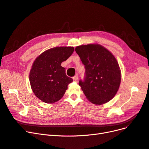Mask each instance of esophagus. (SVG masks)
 <instances>
[{
  "mask_svg": "<svg viewBox=\"0 0 149 149\" xmlns=\"http://www.w3.org/2000/svg\"><path fill=\"white\" fill-rule=\"evenodd\" d=\"M78 79H79L78 75H75V76H74V77H73V80H74V81H77Z\"/></svg>",
  "mask_w": 149,
  "mask_h": 149,
  "instance_id": "esophagus-1",
  "label": "esophagus"
}]
</instances>
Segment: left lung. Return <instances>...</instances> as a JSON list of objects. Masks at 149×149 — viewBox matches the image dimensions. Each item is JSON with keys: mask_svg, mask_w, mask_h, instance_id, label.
Listing matches in <instances>:
<instances>
[{"mask_svg": "<svg viewBox=\"0 0 149 149\" xmlns=\"http://www.w3.org/2000/svg\"><path fill=\"white\" fill-rule=\"evenodd\" d=\"M75 50L85 65L84 80L79 85L87 100L101 105L117 94L121 82V70L116 58L97 43L77 46Z\"/></svg>", "mask_w": 149, "mask_h": 149, "instance_id": "obj_1", "label": "left lung"}]
</instances>
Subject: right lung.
<instances>
[{"label":"right lung","instance_id":"add662e5","mask_svg":"<svg viewBox=\"0 0 149 149\" xmlns=\"http://www.w3.org/2000/svg\"><path fill=\"white\" fill-rule=\"evenodd\" d=\"M73 47H54L43 52L33 63L29 81L34 95L43 102L52 104L62 98L73 81L61 63L73 53Z\"/></svg>","mask_w":149,"mask_h":149}]
</instances>
